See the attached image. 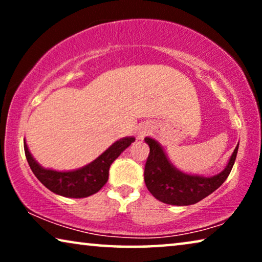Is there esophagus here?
Returning a JSON list of instances; mask_svg holds the SVG:
<instances>
[{
  "label": "esophagus",
  "instance_id": "1",
  "mask_svg": "<svg viewBox=\"0 0 262 262\" xmlns=\"http://www.w3.org/2000/svg\"><path fill=\"white\" fill-rule=\"evenodd\" d=\"M145 135H146V131H145V130H141V131H138V138H139V139H142L143 137H144Z\"/></svg>",
  "mask_w": 262,
  "mask_h": 262
}]
</instances>
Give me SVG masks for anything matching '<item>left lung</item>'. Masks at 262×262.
<instances>
[{
    "label": "left lung",
    "mask_w": 262,
    "mask_h": 262,
    "mask_svg": "<svg viewBox=\"0 0 262 262\" xmlns=\"http://www.w3.org/2000/svg\"><path fill=\"white\" fill-rule=\"evenodd\" d=\"M144 141L150 148L144 168L146 187L160 202L179 206L192 205L216 191L230 174L238 150L237 145L220 174L205 178L182 173L170 163L159 142L150 137H145Z\"/></svg>",
    "instance_id": "8db88e82"
}]
</instances>
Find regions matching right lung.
Returning <instances> with one entry per match:
<instances>
[{"label": "right lung", "mask_w": 262, "mask_h": 262, "mask_svg": "<svg viewBox=\"0 0 262 262\" xmlns=\"http://www.w3.org/2000/svg\"><path fill=\"white\" fill-rule=\"evenodd\" d=\"M132 142H135L134 137L121 138L113 143L93 162L80 169L70 171H57L42 168L31 155L26 142L24 143V148L32 171L46 188L67 198H85L95 194L103 187L108 180L111 164L127 146L131 145Z\"/></svg>", "instance_id": "right-lung-1"}]
</instances>
